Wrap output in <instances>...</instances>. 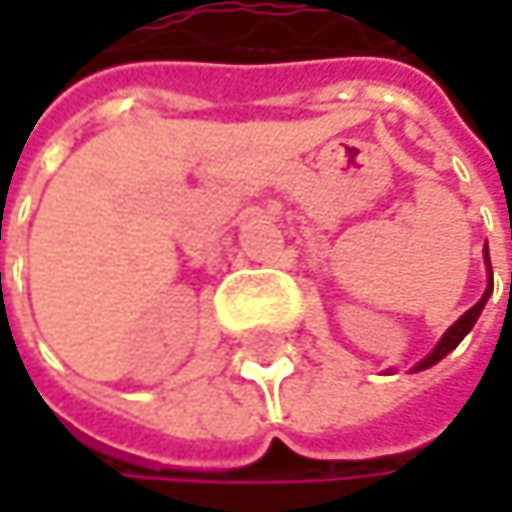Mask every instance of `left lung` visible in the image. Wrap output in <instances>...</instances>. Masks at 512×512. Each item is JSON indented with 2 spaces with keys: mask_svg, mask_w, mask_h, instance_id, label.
<instances>
[{
  "mask_svg": "<svg viewBox=\"0 0 512 512\" xmlns=\"http://www.w3.org/2000/svg\"><path fill=\"white\" fill-rule=\"evenodd\" d=\"M483 260H486V275H489V281H486V290H483V296L462 314L460 320L439 338V344L427 353V356L421 358L415 367H412V373H418V370H427V367H433L436 361H442V358L448 356L451 350H457V344H460L462 338L474 329V323H477V317H480V311L486 308V299L492 296V263H489V249H483Z\"/></svg>",
  "mask_w": 512,
  "mask_h": 512,
  "instance_id": "left-lung-1",
  "label": "left lung"
}]
</instances>
